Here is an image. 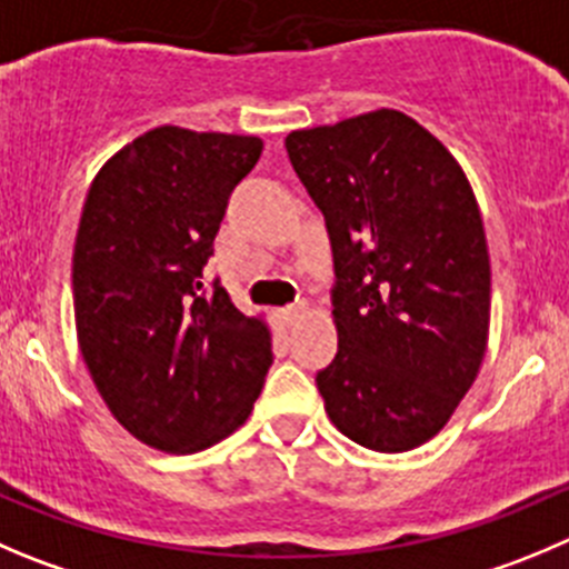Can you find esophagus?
<instances>
[{"instance_id": "34e87169", "label": "esophagus", "mask_w": 569, "mask_h": 569, "mask_svg": "<svg viewBox=\"0 0 569 569\" xmlns=\"http://www.w3.org/2000/svg\"><path fill=\"white\" fill-rule=\"evenodd\" d=\"M305 310H307L305 305H288L284 310H281V318H284V323H288V327H293V323L305 316Z\"/></svg>"}]
</instances>
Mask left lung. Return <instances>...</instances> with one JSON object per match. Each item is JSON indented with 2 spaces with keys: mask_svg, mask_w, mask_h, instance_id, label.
Here are the masks:
<instances>
[{
  "mask_svg": "<svg viewBox=\"0 0 569 569\" xmlns=\"http://www.w3.org/2000/svg\"><path fill=\"white\" fill-rule=\"evenodd\" d=\"M290 164L327 220L338 355L316 375L332 425L377 452L436 436L489 338V248L458 161L402 111L293 131Z\"/></svg>",
  "mask_w": 569,
  "mask_h": 569,
  "instance_id": "obj_1",
  "label": "left lung"
}]
</instances>
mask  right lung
<instances>
[{"mask_svg": "<svg viewBox=\"0 0 569 569\" xmlns=\"http://www.w3.org/2000/svg\"><path fill=\"white\" fill-rule=\"evenodd\" d=\"M257 137L153 128L86 194L72 299L86 369L113 419L164 452L207 450L253 410L273 351L203 268Z\"/></svg>", "mask_w": 569, "mask_h": 569, "instance_id": "add662e5", "label": "right lung"}]
</instances>
